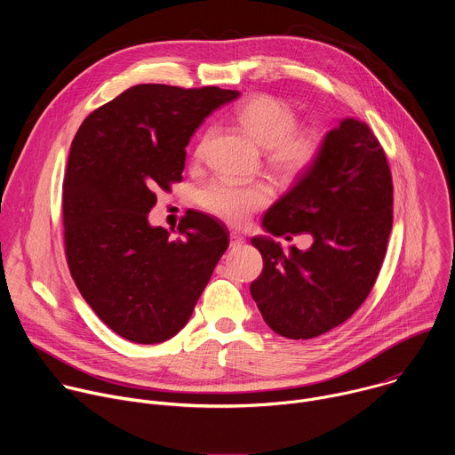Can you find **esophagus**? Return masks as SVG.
<instances>
[{
	"mask_svg": "<svg viewBox=\"0 0 455 455\" xmlns=\"http://www.w3.org/2000/svg\"><path fill=\"white\" fill-rule=\"evenodd\" d=\"M243 244H244V237L239 235V234H235V232H232V234H230V246H232V248H241Z\"/></svg>",
	"mask_w": 455,
	"mask_h": 455,
	"instance_id": "esophagus-1",
	"label": "esophagus"
}]
</instances>
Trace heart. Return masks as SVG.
Instances as JSON below:
<instances>
[{
	"instance_id": "1",
	"label": "heart",
	"mask_w": 455,
	"mask_h": 455,
	"mask_svg": "<svg viewBox=\"0 0 455 455\" xmlns=\"http://www.w3.org/2000/svg\"><path fill=\"white\" fill-rule=\"evenodd\" d=\"M235 120L255 144L267 149L270 169L283 178H295L315 165L322 151V139L315 129H295L293 109L277 97L255 95L241 104ZM205 135L196 149V158L204 156ZM198 205L211 216L239 227L250 216L270 202V188L265 183H235L232 180H214L196 194Z\"/></svg>"
}]
</instances>
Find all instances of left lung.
Segmentation results:
<instances>
[{
  "mask_svg": "<svg viewBox=\"0 0 455 455\" xmlns=\"http://www.w3.org/2000/svg\"><path fill=\"white\" fill-rule=\"evenodd\" d=\"M263 228L270 235L251 244L265 268L250 293L277 335L315 339L362 306L393 228L391 171L365 122L344 118L326 133L318 160L267 211ZM286 233H309L314 243L284 254L273 238Z\"/></svg>",
  "mask_w": 455,
  "mask_h": 455,
  "instance_id": "left-lung-1",
  "label": "left lung"
}]
</instances>
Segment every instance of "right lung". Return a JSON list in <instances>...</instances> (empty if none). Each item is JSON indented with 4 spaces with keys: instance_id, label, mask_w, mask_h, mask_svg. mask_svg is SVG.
I'll return each instance as SVG.
<instances>
[{
    "instance_id": "add662e5",
    "label": "right lung",
    "mask_w": 455,
    "mask_h": 455,
    "mask_svg": "<svg viewBox=\"0 0 455 455\" xmlns=\"http://www.w3.org/2000/svg\"><path fill=\"white\" fill-rule=\"evenodd\" d=\"M239 92L139 84L95 109L72 142L62 183L72 277L109 330L137 344L172 339L188 322L228 230L188 211L171 239L149 223L156 190L181 180L202 122Z\"/></svg>"
}]
</instances>
